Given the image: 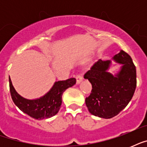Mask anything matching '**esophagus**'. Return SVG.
<instances>
[{
  "label": "esophagus",
  "instance_id": "obj_1",
  "mask_svg": "<svg viewBox=\"0 0 147 147\" xmlns=\"http://www.w3.org/2000/svg\"><path fill=\"white\" fill-rule=\"evenodd\" d=\"M83 80V77L82 75H78V76H76V84L78 85V84H80Z\"/></svg>",
  "mask_w": 147,
  "mask_h": 147
}]
</instances>
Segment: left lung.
Wrapping results in <instances>:
<instances>
[{"instance_id":"obj_1","label":"left lung","mask_w":147,"mask_h":147,"mask_svg":"<svg viewBox=\"0 0 147 147\" xmlns=\"http://www.w3.org/2000/svg\"><path fill=\"white\" fill-rule=\"evenodd\" d=\"M112 59L121 65L115 75L108 71L111 60L99 59L84 76L92 85V93L85 99L86 106L91 114L100 118H111L124 109L137 86L136 67L130 55L121 50Z\"/></svg>"}]
</instances>
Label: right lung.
<instances>
[{"mask_svg": "<svg viewBox=\"0 0 147 147\" xmlns=\"http://www.w3.org/2000/svg\"><path fill=\"white\" fill-rule=\"evenodd\" d=\"M10 92L15 105L20 111L36 120L49 118L57 114L62 105L63 92L76 83V78H71L65 81L55 82L49 92L42 97L33 100L20 96L13 88L10 78Z\"/></svg>", "mask_w": 147, "mask_h": 147, "instance_id": "obj_1", "label": "right lung"}]
</instances>
